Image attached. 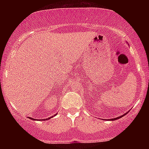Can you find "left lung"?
Returning <instances> with one entry per match:
<instances>
[{
	"mask_svg": "<svg viewBox=\"0 0 149 149\" xmlns=\"http://www.w3.org/2000/svg\"><path fill=\"white\" fill-rule=\"evenodd\" d=\"M126 114H127V113H125V114H124V115H121V116H120V117H117V118H115V119H112L111 120H113V121H114V120H116V119H119V118H121V117H123V116H125Z\"/></svg>",
	"mask_w": 149,
	"mask_h": 149,
	"instance_id": "left-lung-1",
	"label": "left lung"
}]
</instances>
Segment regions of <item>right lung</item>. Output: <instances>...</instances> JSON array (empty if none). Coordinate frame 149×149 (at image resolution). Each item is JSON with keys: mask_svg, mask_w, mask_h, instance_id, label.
<instances>
[{"mask_svg": "<svg viewBox=\"0 0 149 149\" xmlns=\"http://www.w3.org/2000/svg\"><path fill=\"white\" fill-rule=\"evenodd\" d=\"M51 118H52V117H49V118H48V119H41V120H40V121H44V120H48V119H51ZM30 119H32V120H36V119H33V118H31V117H30Z\"/></svg>", "mask_w": 149, "mask_h": 149, "instance_id": "obj_1", "label": "right lung"}]
</instances>
